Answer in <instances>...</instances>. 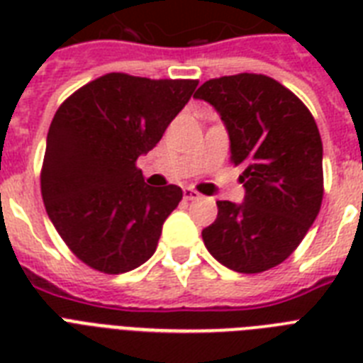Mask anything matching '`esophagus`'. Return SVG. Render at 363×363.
Listing matches in <instances>:
<instances>
[{"label": "esophagus", "instance_id": "obj_1", "mask_svg": "<svg viewBox=\"0 0 363 363\" xmlns=\"http://www.w3.org/2000/svg\"><path fill=\"white\" fill-rule=\"evenodd\" d=\"M184 199H188V201H196V199H201V194L196 192V190H192V188H184Z\"/></svg>", "mask_w": 363, "mask_h": 363}]
</instances>
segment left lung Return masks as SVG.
<instances>
[{"label":"left lung","mask_w":363,"mask_h":363,"mask_svg":"<svg viewBox=\"0 0 363 363\" xmlns=\"http://www.w3.org/2000/svg\"><path fill=\"white\" fill-rule=\"evenodd\" d=\"M220 115L232 162L242 169V203L216 201L205 247L238 273H262L298 248L324 196L322 141L309 109L281 82L256 73L220 77L194 94Z\"/></svg>","instance_id":"1"}]
</instances>
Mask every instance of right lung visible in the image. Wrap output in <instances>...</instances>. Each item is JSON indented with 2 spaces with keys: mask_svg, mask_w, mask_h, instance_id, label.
Segmentation results:
<instances>
[{
  "mask_svg": "<svg viewBox=\"0 0 363 363\" xmlns=\"http://www.w3.org/2000/svg\"><path fill=\"white\" fill-rule=\"evenodd\" d=\"M198 81L109 73L60 105L47 135L41 194L48 218L84 264L118 275L145 264L182 199L154 188L135 162L162 139Z\"/></svg>",
  "mask_w": 363,
  "mask_h": 363,
  "instance_id": "1",
  "label": "right lung"
}]
</instances>
